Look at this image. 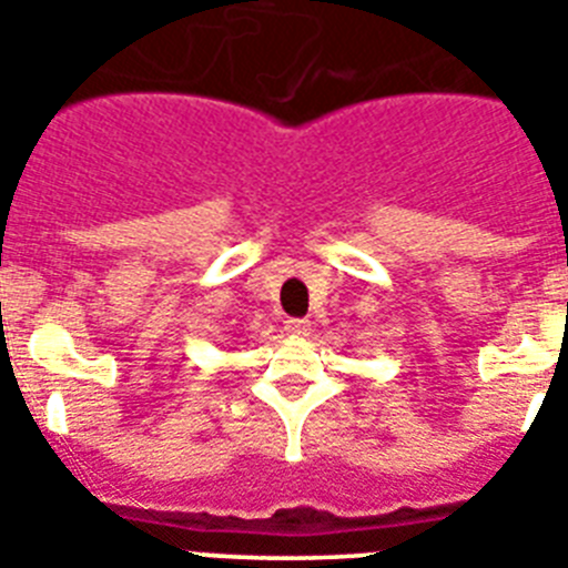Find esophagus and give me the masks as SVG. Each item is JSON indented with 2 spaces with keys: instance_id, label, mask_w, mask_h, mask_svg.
<instances>
[{
  "instance_id": "34e87169",
  "label": "esophagus",
  "mask_w": 568,
  "mask_h": 568,
  "mask_svg": "<svg viewBox=\"0 0 568 568\" xmlns=\"http://www.w3.org/2000/svg\"><path fill=\"white\" fill-rule=\"evenodd\" d=\"M284 333H287L290 338H304V335L310 333V321H304V318L284 321Z\"/></svg>"
}]
</instances>
